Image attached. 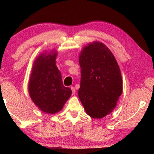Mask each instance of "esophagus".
Wrapping results in <instances>:
<instances>
[{"mask_svg":"<svg viewBox=\"0 0 154 154\" xmlns=\"http://www.w3.org/2000/svg\"><path fill=\"white\" fill-rule=\"evenodd\" d=\"M71 89L72 90V95H74L75 94V87L71 86Z\"/></svg>","mask_w":154,"mask_h":154,"instance_id":"esophagus-1","label":"esophagus"}]
</instances>
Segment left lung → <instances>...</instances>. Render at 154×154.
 Listing matches in <instances>:
<instances>
[{"instance_id": "obj_1", "label": "left lung", "mask_w": 154, "mask_h": 154, "mask_svg": "<svg viewBox=\"0 0 154 154\" xmlns=\"http://www.w3.org/2000/svg\"><path fill=\"white\" fill-rule=\"evenodd\" d=\"M80 88L78 94L85 111L102 118L116 107L122 92L119 67L113 54L103 43L94 42L79 56Z\"/></svg>"}]
</instances>
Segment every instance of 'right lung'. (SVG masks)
I'll list each match as a JSON object with an SVG mask.
<instances>
[{
	"label": "right lung",
	"mask_w": 154,
	"mask_h": 154,
	"mask_svg": "<svg viewBox=\"0 0 154 154\" xmlns=\"http://www.w3.org/2000/svg\"><path fill=\"white\" fill-rule=\"evenodd\" d=\"M57 54H41L34 63L28 90L31 99L41 110L56 113L61 110L71 95V88L64 86L61 73L56 66Z\"/></svg>",
	"instance_id": "1"
}]
</instances>
